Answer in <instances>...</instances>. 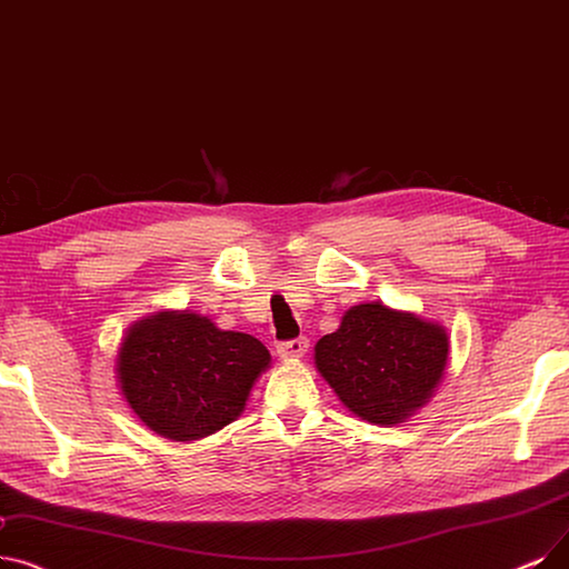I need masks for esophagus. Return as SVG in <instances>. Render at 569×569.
Listing matches in <instances>:
<instances>
[{
    "mask_svg": "<svg viewBox=\"0 0 569 569\" xmlns=\"http://www.w3.org/2000/svg\"><path fill=\"white\" fill-rule=\"evenodd\" d=\"M309 349V339L307 337H298V339H290V341H281L277 346V353L281 358H302Z\"/></svg>",
    "mask_w": 569,
    "mask_h": 569,
    "instance_id": "obj_1",
    "label": "esophagus"
}]
</instances>
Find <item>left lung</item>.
<instances>
[{
  "instance_id": "1",
  "label": "left lung",
  "mask_w": 569,
  "mask_h": 569,
  "mask_svg": "<svg viewBox=\"0 0 569 569\" xmlns=\"http://www.w3.org/2000/svg\"><path fill=\"white\" fill-rule=\"evenodd\" d=\"M313 351L343 407L375 426H398L430 402L447 369L449 335L421 316L369 302L346 311Z\"/></svg>"
}]
</instances>
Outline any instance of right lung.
Masks as SVG:
<instances>
[{"label":"right lung","mask_w":569,"mask_h":569,"mask_svg":"<svg viewBox=\"0 0 569 569\" xmlns=\"http://www.w3.org/2000/svg\"><path fill=\"white\" fill-rule=\"evenodd\" d=\"M269 362L251 335L218 330L200 313L160 311L122 337L116 375L146 428L192 441L234 421Z\"/></svg>","instance_id":"obj_1"}]
</instances>
